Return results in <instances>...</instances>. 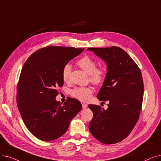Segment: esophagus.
Returning a JSON list of instances; mask_svg holds the SVG:
<instances>
[{
	"label": "esophagus",
	"instance_id": "1",
	"mask_svg": "<svg viewBox=\"0 0 161 161\" xmlns=\"http://www.w3.org/2000/svg\"><path fill=\"white\" fill-rule=\"evenodd\" d=\"M82 107H83V109L87 108V104H86V103H83V104H82Z\"/></svg>",
	"mask_w": 161,
	"mask_h": 161
}]
</instances>
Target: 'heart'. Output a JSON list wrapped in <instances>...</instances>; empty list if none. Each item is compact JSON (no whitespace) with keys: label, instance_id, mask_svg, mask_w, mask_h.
Listing matches in <instances>:
<instances>
[{"label":"heart","instance_id":"obj_1","mask_svg":"<svg viewBox=\"0 0 161 161\" xmlns=\"http://www.w3.org/2000/svg\"><path fill=\"white\" fill-rule=\"evenodd\" d=\"M78 64L83 70L89 74V80L97 85H100L103 82L105 77V72L102 68H96V62L88 56H86L80 58L78 62ZM72 67L69 64L64 66L62 71V78L64 81L67 82L69 80ZM93 93V89L90 87H77L72 92V95L79 100L86 101L89 99L91 95Z\"/></svg>","mask_w":161,"mask_h":161}]
</instances>
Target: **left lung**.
Instances as JSON below:
<instances>
[{
	"instance_id": "8db88e82",
	"label": "left lung",
	"mask_w": 161,
	"mask_h": 161,
	"mask_svg": "<svg viewBox=\"0 0 161 161\" xmlns=\"http://www.w3.org/2000/svg\"><path fill=\"white\" fill-rule=\"evenodd\" d=\"M107 64V74L97 97L108 101V108L90 104L93 117L89 131L98 141L114 144L126 137L137 123L143 97L142 75L136 62L121 48H89Z\"/></svg>"
}]
</instances>
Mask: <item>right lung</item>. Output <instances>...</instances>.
Segmentation results:
<instances>
[{
    "label": "right lung",
    "mask_w": 161,
    "mask_h": 161,
    "mask_svg": "<svg viewBox=\"0 0 161 161\" xmlns=\"http://www.w3.org/2000/svg\"><path fill=\"white\" fill-rule=\"evenodd\" d=\"M84 48L48 46L33 53L21 72L17 105L26 128L40 140L50 142L64 134L71 120L81 110V103L68 97L56 100L63 86L62 71Z\"/></svg>",
    "instance_id": "1"
}]
</instances>
